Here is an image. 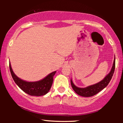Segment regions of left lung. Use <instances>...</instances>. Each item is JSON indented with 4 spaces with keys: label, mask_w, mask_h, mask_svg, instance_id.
<instances>
[{
    "label": "left lung",
    "mask_w": 123,
    "mask_h": 123,
    "mask_svg": "<svg viewBox=\"0 0 123 123\" xmlns=\"http://www.w3.org/2000/svg\"><path fill=\"white\" fill-rule=\"evenodd\" d=\"M115 69V58L114 59L113 63L112 68H111V72L109 73L105 76V78L102 80H101L100 82H99L97 84H93V85L88 86L86 88H79L77 87L73 84L72 80H70V83H71V86L72 87L73 90H74V92L76 94L80 96H82L84 97H92L98 94L99 92L102 90L103 89L105 88L111 81L112 76L113 75Z\"/></svg>",
    "instance_id": "8db88e82"
}]
</instances>
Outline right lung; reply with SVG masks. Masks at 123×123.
Wrapping results in <instances>:
<instances>
[{"instance_id":"obj_1","label":"right lung","mask_w":123,"mask_h":123,"mask_svg":"<svg viewBox=\"0 0 123 123\" xmlns=\"http://www.w3.org/2000/svg\"><path fill=\"white\" fill-rule=\"evenodd\" d=\"M9 67L12 79L17 85L26 94L37 97L46 95L50 91L53 82V77L56 73V71L53 72L39 81L29 82L21 79L15 75L12 71L10 62L9 63Z\"/></svg>"}]
</instances>
